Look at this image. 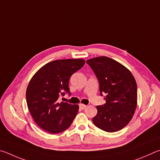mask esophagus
Instances as JSON below:
<instances>
[{"label":"esophagus","instance_id":"1","mask_svg":"<svg viewBox=\"0 0 160 160\" xmlns=\"http://www.w3.org/2000/svg\"><path fill=\"white\" fill-rule=\"evenodd\" d=\"M86 107V105H83V104H80L79 105V108L81 109V110H83V109H85Z\"/></svg>","mask_w":160,"mask_h":160}]
</instances>
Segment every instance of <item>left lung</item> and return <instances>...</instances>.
Returning a JSON list of instances; mask_svg holds the SVG:
<instances>
[{
    "label": "left lung",
    "instance_id": "left-lung-1",
    "mask_svg": "<svg viewBox=\"0 0 160 160\" xmlns=\"http://www.w3.org/2000/svg\"><path fill=\"white\" fill-rule=\"evenodd\" d=\"M86 62L98 80L100 95H106V102L96 107L93 124L110 133L122 129L132 119L137 106L135 78L127 67L105 56L90 59Z\"/></svg>",
    "mask_w": 160,
    "mask_h": 160
}]
</instances>
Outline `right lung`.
<instances>
[{
	"mask_svg": "<svg viewBox=\"0 0 160 160\" xmlns=\"http://www.w3.org/2000/svg\"><path fill=\"white\" fill-rule=\"evenodd\" d=\"M83 59L58 60L47 63L30 80L26 92L28 108L36 124L50 133L68 128L77 114L78 105L59 103V96L70 95L71 76L84 65Z\"/></svg>",
	"mask_w": 160,
	"mask_h": 160,
	"instance_id": "add662e5",
	"label": "right lung"
}]
</instances>
